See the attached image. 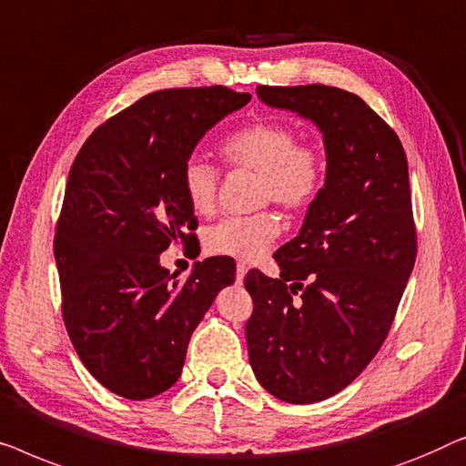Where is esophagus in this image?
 Masks as SVG:
<instances>
[{
  "instance_id": "34e87169",
  "label": "esophagus",
  "mask_w": 466,
  "mask_h": 466,
  "mask_svg": "<svg viewBox=\"0 0 466 466\" xmlns=\"http://www.w3.org/2000/svg\"><path fill=\"white\" fill-rule=\"evenodd\" d=\"M245 274H247V264H242V261H238V264H236V283H242V279H245Z\"/></svg>"
}]
</instances>
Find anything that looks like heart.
Masks as SVG:
<instances>
[{"label":"heart","mask_w":466,"mask_h":466,"mask_svg":"<svg viewBox=\"0 0 466 466\" xmlns=\"http://www.w3.org/2000/svg\"><path fill=\"white\" fill-rule=\"evenodd\" d=\"M221 156L230 167L258 173V202H277L287 211H301L319 198L325 186L327 158L314 143L298 141L289 124L261 117L236 128L221 141ZM218 168L202 158L183 167V192L196 213L213 211L218 198ZM280 219L274 211L236 215L211 226L205 234L208 253L253 261L279 238Z\"/></svg>","instance_id":"heart-1"}]
</instances>
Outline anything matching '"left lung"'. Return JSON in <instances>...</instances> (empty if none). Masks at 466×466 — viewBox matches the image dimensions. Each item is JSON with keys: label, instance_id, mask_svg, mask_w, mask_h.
Wrapping results in <instances>:
<instances>
[{"label": "left lung", "instance_id": "1", "mask_svg": "<svg viewBox=\"0 0 466 466\" xmlns=\"http://www.w3.org/2000/svg\"><path fill=\"white\" fill-rule=\"evenodd\" d=\"M270 107L323 133L327 177L296 238L274 253L280 279L245 277L255 378L287 403L346 389L389 336L416 261L408 158L361 96L336 86H258Z\"/></svg>", "mask_w": 466, "mask_h": 466}]
</instances>
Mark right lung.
<instances>
[{"label":"right lung","instance_id":"1","mask_svg":"<svg viewBox=\"0 0 466 466\" xmlns=\"http://www.w3.org/2000/svg\"><path fill=\"white\" fill-rule=\"evenodd\" d=\"M248 101L226 86L146 95L101 124L69 170L55 236L63 320L86 370L124 399L177 382L194 329L234 283L228 258L196 261L179 283L160 253L198 228L183 192L196 143Z\"/></svg>","mask_w":466,"mask_h":466}]
</instances>
